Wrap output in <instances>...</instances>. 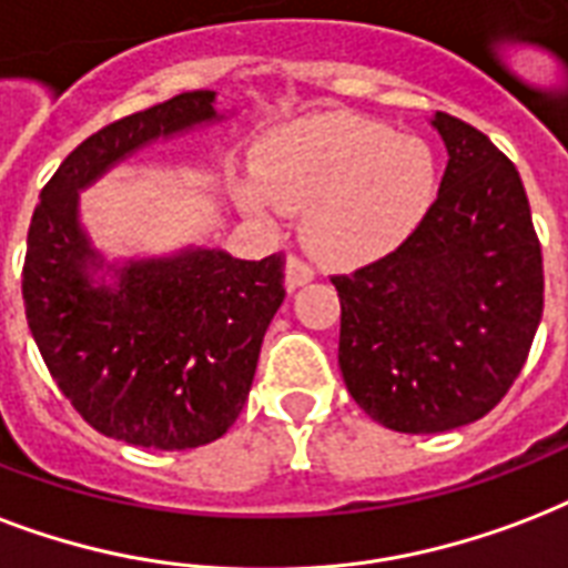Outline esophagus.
Wrapping results in <instances>:
<instances>
[{
    "label": "esophagus",
    "mask_w": 568,
    "mask_h": 568,
    "mask_svg": "<svg viewBox=\"0 0 568 568\" xmlns=\"http://www.w3.org/2000/svg\"><path fill=\"white\" fill-rule=\"evenodd\" d=\"M313 267L306 265L303 258H297V255H288V262H285V285L288 288H301V285L313 283Z\"/></svg>",
    "instance_id": "obj_1"
}]
</instances>
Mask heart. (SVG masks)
Segmentation results:
<instances>
[{"label": "heart", "instance_id": "heart-1", "mask_svg": "<svg viewBox=\"0 0 568 568\" xmlns=\"http://www.w3.org/2000/svg\"><path fill=\"white\" fill-rule=\"evenodd\" d=\"M438 193L426 142L361 115H315L280 128L235 184L258 220L303 214V237L324 265L357 267L405 244Z\"/></svg>", "mask_w": 568, "mask_h": 568}]
</instances>
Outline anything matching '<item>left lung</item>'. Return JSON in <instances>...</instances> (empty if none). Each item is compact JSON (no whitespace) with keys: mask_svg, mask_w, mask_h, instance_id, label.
Wrapping results in <instances>:
<instances>
[{"mask_svg":"<svg viewBox=\"0 0 568 568\" xmlns=\"http://www.w3.org/2000/svg\"><path fill=\"white\" fill-rule=\"evenodd\" d=\"M428 124L449 160L426 220L396 253L333 276L345 387L375 423L405 435L486 417L542 318V250L518 169L447 112Z\"/></svg>","mask_w":568,"mask_h":568,"instance_id":"obj_1","label":"left lung"}]
</instances>
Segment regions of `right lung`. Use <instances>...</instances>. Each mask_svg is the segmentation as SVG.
<instances>
[{"label":"right lung","mask_w":568,"mask_h":568,"mask_svg":"<svg viewBox=\"0 0 568 568\" xmlns=\"http://www.w3.org/2000/svg\"><path fill=\"white\" fill-rule=\"evenodd\" d=\"M235 115L216 92H184L106 124L41 190L26 241L23 301L47 369L101 435L149 449L223 438L244 408L285 297V255L246 262L223 246L110 255L80 193L133 154Z\"/></svg>","instance_id":"1"}]
</instances>
